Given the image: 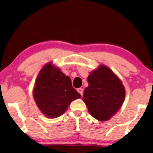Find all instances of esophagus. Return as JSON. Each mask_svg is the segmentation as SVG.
<instances>
[{
	"instance_id": "34e87169",
	"label": "esophagus",
	"mask_w": 153,
	"mask_h": 153,
	"mask_svg": "<svg viewBox=\"0 0 153 153\" xmlns=\"http://www.w3.org/2000/svg\"><path fill=\"white\" fill-rule=\"evenodd\" d=\"M77 91H78V92L80 95H81V96H82V95H83V89L81 88H78V90H77Z\"/></svg>"
}]
</instances>
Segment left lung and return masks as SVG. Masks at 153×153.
<instances>
[{
    "label": "left lung",
    "instance_id": "left-lung-1",
    "mask_svg": "<svg viewBox=\"0 0 153 153\" xmlns=\"http://www.w3.org/2000/svg\"><path fill=\"white\" fill-rule=\"evenodd\" d=\"M88 82L82 100L89 114L99 121L108 120L124 101L125 89L122 81L110 68L100 65L90 73Z\"/></svg>",
    "mask_w": 153,
    "mask_h": 153
}]
</instances>
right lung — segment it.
Wrapping results in <instances>:
<instances>
[{"mask_svg":"<svg viewBox=\"0 0 153 153\" xmlns=\"http://www.w3.org/2000/svg\"><path fill=\"white\" fill-rule=\"evenodd\" d=\"M33 96L39 110L49 118L62 115L72 101L81 97L72 85L71 78L52 62L40 71Z\"/></svg>","mask_w":153,"mask_h":153,"instance_id":"obj_1","label":"right lung"}]
</instances>
